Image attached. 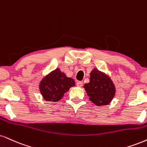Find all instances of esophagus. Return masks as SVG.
Segmentation results:
<instances>
[{
	"label": "esophagus",
	"instance_id": "1",
	"mask_svg": "<svg viewBox=\"0 0 147 147\" xmlns=\"http://www.w3.org/2000/svg\"><path fill=\"white\" fill-rule=\"evenodd\" d=\"M77 86H78V87H82V86H83V82H82V81H77Z\"/></svg>",
	"mask_w": 147,
	"mask_h": 147
}]
</instances>
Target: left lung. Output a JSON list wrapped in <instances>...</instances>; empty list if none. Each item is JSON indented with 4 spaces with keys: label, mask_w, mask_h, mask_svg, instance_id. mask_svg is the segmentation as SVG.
Masks as SVG:
<instances>
[{
    "label": "left lung",
    "mask_w": 147,
    "mask_h": 147,
    "mask_svg": "<svg viewBox=\"0 0 147 147\" xmlns=\"http://www.w3.org/2000/svg\"><path fill=\"white\" fill-rule=\"evenodd\" d=\"M84 88L90 100L96 105H108L115 95V86L108 76L94 68L90 73V82Z\"/></svg>",
    "instance_id": "left-lung-1"
}]
</instances>
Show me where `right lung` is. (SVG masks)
Instances as JSON below:
<instances>
[{
  "instance_id": "right-lung-1",
  "label": "right lung",
  "mask_w": 147,
  "mask_h": 147,
  "mask_svg": "<svg viewBox=\"0 0 147 147\" xmlns=\"http://www.w3.org/2000/svg\"><path fill=\"white\" fill-rule=\"evenodd\" d=\"M75 86L73 79L66 77L64 72L57 68L41 81L40 90L46 100L57 102L62 98L70 88Z\"/></svg>"
}]
</instances>
